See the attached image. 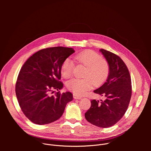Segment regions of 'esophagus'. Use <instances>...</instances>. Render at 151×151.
I'll use <instances>...</instances> for the list:
<instances>
[{
  "instance_id": "1",
  "label": "esophagus",
  "mask_w": 151,
  "mask_h": 151,
  "mask_svg": "<svg viewBox=\"0 0 151 151\" xmlns=\"http://www.w3.org/2000/svg\"><path fill=\"white\" fill-rule=\"evenodd\" d=\"M73 98H74L75 99H78V100H79V99H81L82 98V97H81V96H78V95H76V94H73Z\"/></svg>"
}]
</instances>
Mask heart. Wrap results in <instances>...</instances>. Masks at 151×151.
Returning <instances> with one entry per match:
<instances>
[{"instance_id":"b5f03b06","label":"heart","mask_w":151,"mask_h":151,"mask_svg":"<svg viewBox=\"0 0 151 151\" xmlns=\"http://www.w3.org/2000/svg\"><path fill=\"white\" fill-rule=\"evenodd\" d=\"M76 60L87 68L83 75V79L73 78L68 81L67 88L76 95L84 94L95 85L101 84L107 79L109 73V65L105 60L96 52L88 50L82 52L75 57ZM74 64L66 58L61 65V72L63 78H69L73 73Z\"/></svg>"}]
</instances>
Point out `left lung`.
I'll use <instances>...</instances> for the list:
<instances>
[{
    "label": "left lung",
    "mask_w": 151,
    "mask_h": 151,
    "mask_svg": "<svg viewBox=\"0 0 151 151\" xmlns=\"http://www.w3.org/2000/svg\"><path fill=\"white\" fill-rule=\"evenodd\" d=\"M109 65V73L106 81L94 92L104 100H93L90 108L85 117L91 124L101 127H111L124 115L130 103L132 81L130 72L123 60L115 54L101 49Z\"/></svg>",
    "instance_id": "left-lung-1"
}]
</instances>
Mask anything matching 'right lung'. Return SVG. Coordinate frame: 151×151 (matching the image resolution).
I'll return each mask as SVG.
<instances>
[{"instance_id":"add662e5","label":"right lung","mask_w":151,"mask_h":151,"mask_svg":"<svg viewBox=\"0 0 151 151\" xmlns=\"http://www.w3.org/2000/svg\"><path fill=\"white\" fill-rule=\"evenodd\" d=\"M75 51L72 48L50 47L33 54L21 68L15 84L19 105L25 116L32 122L44 125L58 119L68 103L73 100L70 92L53 90L63 87L61 68L63 61Z\"/></svg>"}]
</instances>
